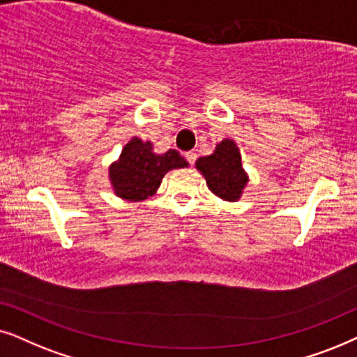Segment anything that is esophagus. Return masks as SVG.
<instances>
[{"instance_id":"obj_1","label":"esophagus","mask_w":357,"mask_h":357,"mask_svg":"<svg viewBox=\"0 0 357 357\" xmlns=\"http://www.w3.org/2000/svg\"><path fill=\"white\" fill-rule=\"evenodd\" d=\"M184 156H186V160L189 161V165H194V163H196V158H197V155L194 153V151H188V153L184 155Z\"/></svg>"}]
</instances>
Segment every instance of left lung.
<instances>
[{
  "label": "left lung",
  "mask_w": 357,
  "mask_h": 357,
  "mask_svg": "<svg viewBox=\"0 0 357 357\" xmlns=\"http://www.w3.org/2000/svg\"><path fill=\"white\" fill-rule=\"evenodd\" d=\"M196 168L206 178L207 188L223 201H238L250 179L241 166L238 146L231 139L222 140L212 155L199 158Z\"/></svg>",
  "instance_id": "8db88e82"
}]
</instances>
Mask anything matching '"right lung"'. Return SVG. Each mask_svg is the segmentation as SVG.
Masks as SVG:
<instances>
[{
    "instance_id": "obj_1",
    "label": "right lung",
    "mask_w": 357,
    "mask_h": 357,
    "mask_svg": "<svg viewBox=\"0 0 357 357\" xmlns=\"http://www.w3.org/2000/svg\"><path fill=\"white\" fill-rule=\"evenodd\" d=\"M188 165L179 151L168 150L158 155L151 142L134 137L123 146L119 160L109 166V181L117 197L139 202L153 196L168 171Z\"/></svg>"
}]
</instances>
